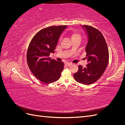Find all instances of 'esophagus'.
<instances>
[{"instance_id":"obj_1","label":"esophagus","mask_w":125,"mask_h":125,"mask_svg":"<svg viewBox=\"0 0 125 125\" xmlns=\"http://www.w3.org/2000/svg\"><path fill=\"white\" fill-rule=\"evenodd\" d=\"M65 65H66L67 66H70V65H72V63H69V62H66V63H65Z\"/></svg>"}]
</instances>
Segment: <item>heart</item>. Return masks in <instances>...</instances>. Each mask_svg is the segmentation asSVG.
Listing matches in <instances>:
<instances>
[{"label":"heart","instance_id":"heart-1","mask_svg":"<svg viewBox=\"0 0 125 125\" xmlns=\"http://www.w3.org/2000/svg\"><path fill=\"white\" fill-rule=\"evenodd\" d=\"M71 39L72 40H73V39H80L81 37L80 35L78 33L76 32H73L71 33Z\"/></svg>","mask_w":125,"mask_h":125}]
</instances>
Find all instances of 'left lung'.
<instances>
[{"mask_svg": "<svg viewBox=\"0 0 125 125\" xmlns=\"http://www.w3.org/2000/svg\"><path fill=\"white\" fill-rule=\"evenodd\" d=\"M88 36L85 47L87 64L73 74L75 80L80 83L89 85L97 81L104 73L108 63V50L103 35L97 29L91 26L82 25Z\"/></svg>", "mask_w": 125, "mask_h": 125, "instance_id": "1", "label": "left lung"}]
</instances>
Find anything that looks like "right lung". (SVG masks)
Masks as SVG:
<instances>
[{
	"label": "right lung",
	"instance_id": "add662e5",
	"mask_svg": "<svg viewBox=\"0 0 125 125\" xmlns=\"http://www.w3.org/2000/svg\"><path fill=\"white\" fill-rule=\"evenodd\" d=\"M67 25L52 26L42 29L33 37L27 52V62L34 76L45 83L57 81L63 70V63L50 57L54 52L60 35Z\"/></svg>",
	"mask_w": 125,
	"mask_h": 125
}]
</instances>
